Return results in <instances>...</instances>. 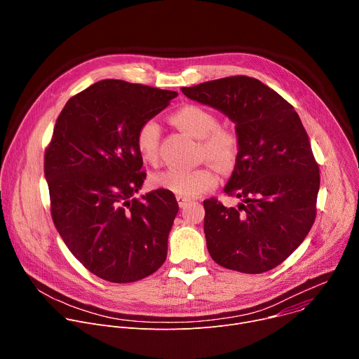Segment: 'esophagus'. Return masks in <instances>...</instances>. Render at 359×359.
<instances>
[{"label": "esophagus", "mask_w": 359, "mask_h": 359, "mask_svg": "<svg viewBox=\"0 0 359 359\" xmlns=\"http://www.w3.org/2000/svg\"><path fill=\"white\" fill-rule=\"evenodd\" d=\"M176 198H177V203H179V206H180V208H186V206H187V203L190 201V198L183 197V196H177Z\"/></svg>", "instance_id": "esophagus-1"}]
</instances>
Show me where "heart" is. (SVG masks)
<instances>
[{
  "label": "heart",
  "mask_w": 359,
  "mask_h": 359,
  "mask_svg": "<svg viewBox=\"0 0 359 359\" xmlns=\"http://www.w3.org/2000/svg\"><path fill=\"white\" fill-rule=\"evenodd\" d=\"M170 121L200 139V151L210 162L222 169H230L238 156L240 140L236 130L227 126H220L217 115L200 105L189 104L170 115ZM161 128L155 119L143 121L135 135V146L139 156L144 162H155L159 156ZM150 183L169 190L177 196L196 197L217 184V175L210 168L197 169H165L150 176Z\"/></svg>",
  "instance_id": "b5f03b06"
}]
</instances>
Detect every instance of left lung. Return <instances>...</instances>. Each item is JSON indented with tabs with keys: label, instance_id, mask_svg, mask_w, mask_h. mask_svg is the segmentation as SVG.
Wrapping results in <instances>:
<instances>
[{
	"label": "left lung",
	"instance_id": "8db88e82",
	"mask_svg": "<svg viewBox=\"0 0 359 359\" xmlns=\"http://www.w3.org/2000/svg\"><path fill=\"white\" fill-rule=\"evenodd\" d=\"M182 92L226 114L240 140L224 191L243 203L234 209L216 197L203 201L212 259L245 274L276 269L304 241L317 216L320 168L298 114L274 89L245 75Z\"/></svg>",
	"mask_w": 359,
	"mask_h": 359
}]
</instances>
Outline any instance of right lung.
I'll return each mask as SVG.
<instances>
[{"mask_svg": "<svg viewBox=\"0 0 359 359\" xmlns=\"http://www.w3.org/2000/svg\"><path fill=\"white\" fill-rule=\"evenodd\" d=\"M176 96L99 81L67 102L45 149L53 222L76 260L105 281L142 280L166 260L179 204L165 189L133 197L146 179L135 135Z\"/></svg>", "mask_w": 359, "mask_h": 359, "instance_id": "obj_1", "label": "right lung"}]
</instances>
